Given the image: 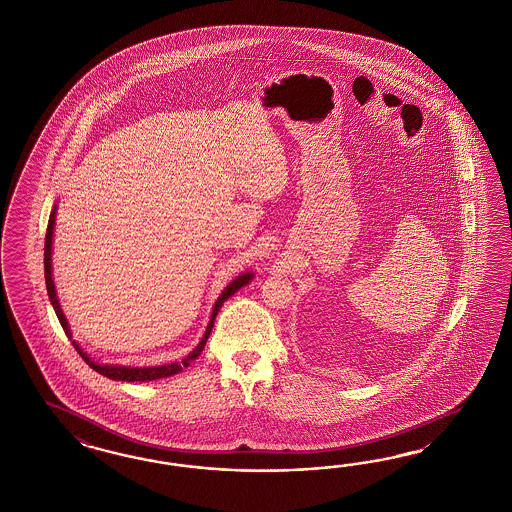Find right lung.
Here are the masks:
<instances>
[{
	"label": "right lung",
	"instance_id": "add662e5",
	"mask_svg": "<svg viewBox=\"0 0 512 512\" xmlns=\"http://www.w3.org/2000/svg\"><path fill=\"white\" fill-rule=\"evenodd\" d=\"M56 213H58V204L54 205L52 213H50V219H48V228H46V239H44V280H46V292H48V299L52 303V307L56 310V316H58L59 323L65 331V335L69 336L73 340V333H71V325L67 322L61 305H59L58 293H56V284H54V278H52V243H54V226H56ZM254 278L252 271H245L237 277L222 290L219 295V299L215 301L213 305V312H211V318L209 323L205 327L204 336L202 340L198 342V346L194 350L190 351L187 357H183L181 361H174V363H168V365H157V366H125V365H104L95 361L88 351L84 350L76 340H73L74 350L80 353V357L88 363L95 372H99L101 376H106L110 380L114 381H153L161 380V378H170L174 374H179L183 368L187 366L204 351L205 342L211 335V329L215 325V318L220 312V307L224 305V301H228L235 292H239L243 286H247L250 280Z\"/></svg>",
	"mask_w": 512,
	"mask_h": 512
}]
</instances>
